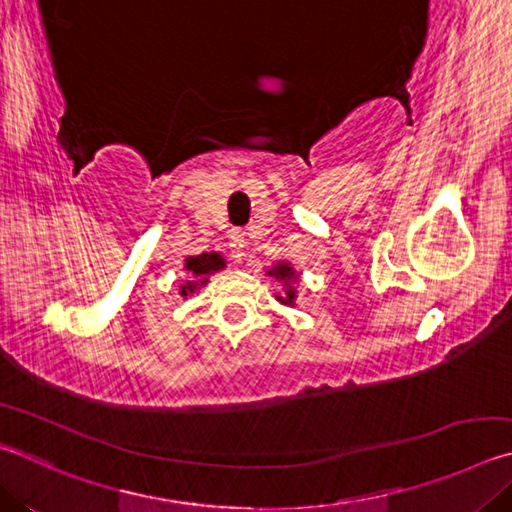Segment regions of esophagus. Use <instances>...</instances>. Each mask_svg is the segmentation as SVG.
Returning a JSON list of instances; mask_svg holds the SVG:
<instances>
[{"instance_id":"34e87169","label":"esophagus","mask_w":512,"mask_h":512,"mask_svg":"<svg viewBox=\"0 0 512 512\" xmlns=\"http://www.w3.org/2000/svg\"><path fill=\"white\" fill-rule=\"evenodd\" d=\"M228 246H230V257L237 259V262H241V259H244V255H246L244 253V248H246L244 232H232Z\"/></svg>"}]
</instances>
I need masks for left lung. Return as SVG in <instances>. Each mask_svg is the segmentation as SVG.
Instances as JSON below:
<instances>
[{
    "instance_id": "left-lung-1",
    "label": "left lung",
    "mask_w": 512,
    "mask_h": 512,
    "mask_svg": "<svg viewBox=\"0 0 512 512\" xmlns=\"http://www.w3.org/2000/svg\"><path fill=\"white\" fill-rule=\"evenodd\" d=\"M268 275H273L275 280H280L284 284V295H277V300H280L282 304L293 306L295 297H297V291L293 286L295 280H297V273L293 271V266L286 264V262H280V264H275L271 271H268Z\"/></svg>"
}]
</instances>
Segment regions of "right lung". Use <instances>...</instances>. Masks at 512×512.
<instances>
[{
    "label": "right lung",
    "mask_w": 512,
    "mask_h": 512,
    "mask_svg": "<svg viewBox=\"0 0 512 512\" xmlns=\"http://www.w3.org/2000/svg\"><path fill=\"white\" fill-rule=\"evenodd\" d=\"M226 266V259L219 253H201L197 257L185 259V271H188V282L181 286V295L188 297L190 293L197 291L199 286L208 282V275L221 271Z\"/></svg>",
    "instance_id": "right-lung-1"
}]
</instances>
